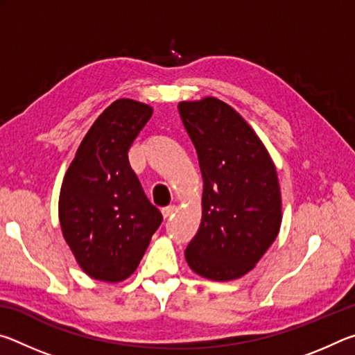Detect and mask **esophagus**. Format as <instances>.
Masks as SVG:
<instances>
[{
    "instance_id": "esophagus-1",
    "label": "esophagus",
    "mask_w": 355,
    "mask_h": 355,
    "mask_svg": "<svg viewBox=\"0 0 355 355\" xmlns=\"http://www.w3.org/2000/svg\"><path fill=\"white\" fill-rule=\"evenodd\" d=\"M175 209H177L175 205H167V207L163 208V216H164V218H169V216L175 213Z\"/></svg>"
}]
</instances>
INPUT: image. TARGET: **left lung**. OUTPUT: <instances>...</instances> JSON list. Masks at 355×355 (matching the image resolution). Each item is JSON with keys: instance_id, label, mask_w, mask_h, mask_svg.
Listing matches in <instances>:
<instances>
[{"instance_id": "1", "label": "left lung", "mask_w": 355, "mask_h": 355, "mask_svg": "<svg viewBox=\"0 0 355 355\" xmlns=\"http://www.w3.org/2000/svg\"><path fill=\"white\" fill-rule=\"evenodd\" d=\"M178 112L203 177L202 222L186 248V261L202 277L238 279L277 238V172L254 130L224 101H182Z\"/></svg>"}]
</instances>
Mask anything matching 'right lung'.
<instances>
[{
    "label": "right lung",
    "instance_id": "1",
    "mask_svg": "<svg viewBox=\"0 0 355 355\" xmlns=\"http://www.w3.org/2000/svg\"><path fill=\"white\" fill-rule=\"evenodd\" d=\"M152 112L139 101H114L84 136L64 177L59 196L62 233L92 279L130 277L163 222L128 161L131 144Z\"/></svg>",
    "mask_w": 355,
    "mask_h": 355
}]
</instances>
